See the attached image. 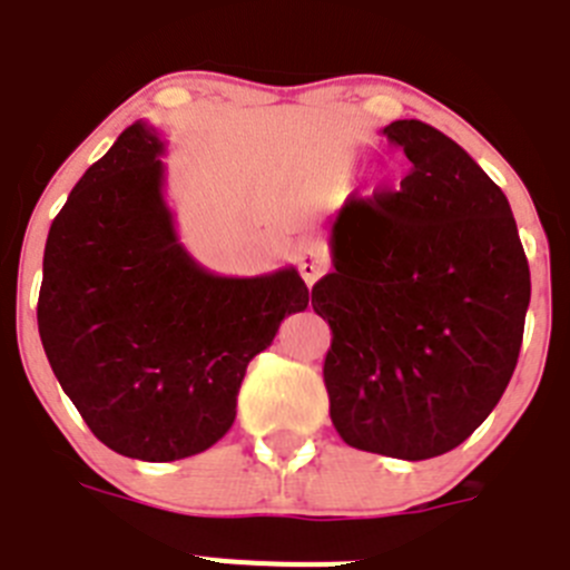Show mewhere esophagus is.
Instances as JSON below:
<instances>
[{
	"mask_svg": "<svg viewBox=\"0 0 570 570\" xmlns=\"http://www.w3.org/2000/svg\"><path fill=\"white\" fill-rule=\"evenodd\" d=\"M297 269H301V278L312 286L330 269V255H326V249L317 240H306V244L297 247Z\"/></svg>",
	"mask_w": 570,
	"mask_h": 570,
	"instance_id": "34e87169",
	"label": "esophagus"
}]
</instances>
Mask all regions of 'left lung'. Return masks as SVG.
<instances>
[{"label":"left lung","instance_id":"1","mask_svg":"<svg viewBox=\"0 0 570 570\" xmlns=\"http://www.w3.org/2000/svg\"><path fill=\"white\" fill-rule=\"evenodd\" d=\"M412 161L397 193L348 198L332 269L312 286L330 321L323 361L343 443L429 460L458 449L500 403L522 346L531 273L509 198L445 132L383 127Z\"/></svg>","mask_w":570,"mask_h":570}]
</instances>
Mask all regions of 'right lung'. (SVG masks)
<instances>
[{"label": "right lung", "instance_id": "obj_1", "mask_svg": "<svg viewBox=\"0 0 570 570\" xmlns=\"http://www.w3.org/2000/svg\"><path fill=\"white\" fill-rule=\"evenodd\" d=\"M164 150L136 121L79 178L50 224L36 306L50 368L90 432L147 463L218 443L249 361L309 304L295 266L227 278L184 249Z\"/></svg>", "mask_w": 570, "mask_h": 570}]
</instances>
